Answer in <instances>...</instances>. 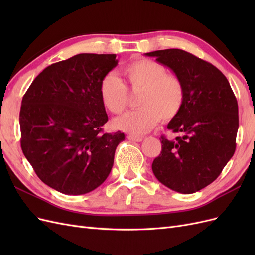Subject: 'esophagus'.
Instances as JSON below:
<instances>
[{"instance_id":"esophagus-1","label":"esophagus","mask_w":255,"mask_h":255,"mask_svg":"<svg viewBox=\"0 0 255 255\" xmlns=\"http://www.w3.org/2000/svg\"><path fill=\"white\" fill-rule=\"evenodd\" d=\"M128 138L129 140L136 141V142H140V141H142V139H143L142 137H140V136H136V135H133V134H128Z\"/></svg>"}]
</instances>
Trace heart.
Masks as SVG:
<instances>
[{
	"mask_svg": "<svg viewBox=\"0 0 255 255\" xmlns=\"http://www.w3.org/2000/svg\"><path fill=\"white\" fill-rule=\"evenodd\" d=\"M127 86L134 92H140L137 111L127 112L113 121V126L133 134H145L159 120L169 121L180 114L185 87L182 80L168 73L165 66L148 58L130 61L122 70ZM99 94L105 109L119 114L128 103V89L121 80L113 73L106 74L100 83Z\"/></svg>",
	"mask_w": 255,
	"mask_h": 255,
	"instance_id": "1",
	"label": "heart"
}]
</instances>
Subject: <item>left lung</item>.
<instances>
[{
  "instance_id": "8db88e82",
  "label": "left lung",
  "mask_w": 255,
  "mask_h": 255,
  "mask_svg": "<svg viewBox=\"0 0 255 255\" xmlns=\"http://www.w3.org/2000/svg\"><path fill=\"white\" fill-rule=\"evenodd\" d=\"M182 80L185 100L168 123L177 137H160L161 152L152 170L165 186L194 194L213 183L236 149L238 105L229 81L211 63L180 49L145 54Z\"/></svg>"
}]
</instances>
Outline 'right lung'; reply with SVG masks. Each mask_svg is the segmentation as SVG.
Returning a JSON list of instances; mask_svg holds the SVG:
<instances>
[{
    "label": "right lung",
    "mask_w": 255,
    "mask_h": 255,
    "mask_svg": "<svg viewBox=\"0 0 255 255\" xmlns=\"http://www.w3.org/2000/svg\"><path fill=\"white\" fill-rule=\"evenodd\" d=\"M116 54H78L47 67L23 96L21 148L38 177L65 195H83L109 176L121 132L104 133L100 99Z\"/></svg>",
    "instance_id": "obj_1"
}]
</instances>
